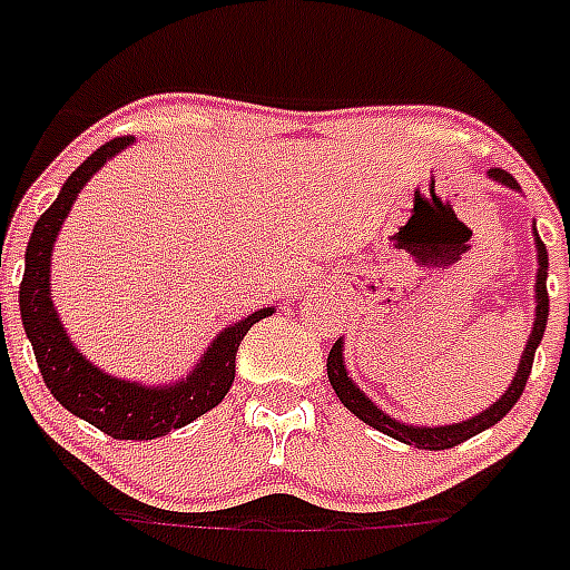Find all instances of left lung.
<instances>
[{
    "instance_id": "1",
    "label": "left lung",
    "mask_w": 570,
    "mask_h": 570,
    "mask_svg": "<svg viewBox=\"0 0 570 570\" xmlns=\"http://www.w3.org/2000/svg\"><path fill=\"white\" fill-rule=\"evenodd\" d=\"M489 179L503 185L509 190H518L521 194V185L512 179V173L500 170V167H491ZM532 240H535V262H539V271H535V314H532V330L530 338L523 344L521 362H518V371L512 376V385H509L500 400H494L489 409H482L480 414H473L468 421L459 423H441V426H421V423H406L397 421V417H391L389 412H382L376 403H373L367 394L356 385V380L350 376L347 362H344V338H338L332 344L330 358H326V373H330V382L338 400L350 412L356 414L358 421H364L373 430L385 432L391 439L403 441V444H412L417 450H450L462 444V441L473 439V435H480L482 430H489L500 417H507L509 409L515 406L518 400L523 394V385L530 380L532 371V358H535V350H539L541 338H544V326H548V312H550V299H548V247L541 244L539 232H535V223H532Z\"/></svg>"
}]
</instances>
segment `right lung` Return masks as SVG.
<instances>
[{
    "instance_id": "obj_1",
    "label": "right lung",
    "mask_w": 570,
    "mask_h": 570,
    "mask_svg": "<svg viewBox=\"0 0 570 570\" xmlns=\"http://www.w3.org/2000/svg\"><path fill=\"white\" fill-rule=\"evenodd\" d=\"M131 144L135 138H117L99 147L88 161L70 173L58 199L40 214V220L31 229L29 247H26L20 317L26 338L31 341V350L38 358L40 376L67 412L94 423L111 439L153 441L173 430H181L185 423L197 421L199 414L212 412L229 394L232 382H235V356H238L240 341L253 323L264 321L276 308H258V312L229 323L226 330L214 335L197 364L181 380L173 382L149 385V382L126 380V376H111L88 356H81V350L70 341L52 303V249L67 214L72 212V203L79 199L85 185Z\"/></svg>"
}]
</instances>
